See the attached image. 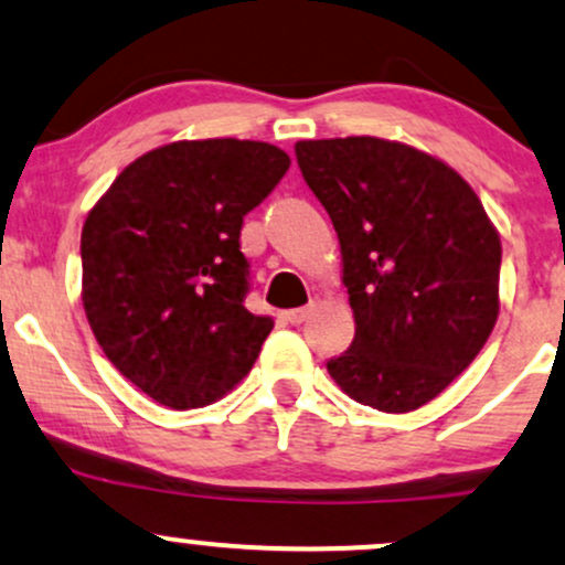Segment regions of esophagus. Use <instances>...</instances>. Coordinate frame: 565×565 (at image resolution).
<instances>
[{"label": "esophagus", "instance_id": "esophagus-1", "mask_svg": "<svg viewBox=\"0 0 565 565\" xmlns=\"http://www.w3.org/2000/svg\"><path fill=\"white\" fill-rule=\"evenodd\" d=\"M316 310V305H305V308H295V310H287V321L291 323V327H300V323H305L310 319V313Z\"/></svg>", "mask_w": 565, "mask_h": 565}]
</instances>
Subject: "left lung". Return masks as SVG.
<instances>
[{
	"mask_svg": "<svg viewBox=\"0 0 565 565\" xmlns=\"http://www.w3.org/2000/svg\"><path fill=\"white\" fill-rule=\"evenodd\" d=\"M305 183L340 238L355 337L327 364L380 412L425 406L472 364L499 316L502 242L446 161L372 135L297 140Z\"/></svg>",
	"mask_w": 565,
	"mask_h": 565,
	"instance_id": "left-lung-1",
	"label": "left lung"
}]
</instances>
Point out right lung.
I'll list each match as a JSON object with an SVG mask.
<instances>
[{
	"instance_id": "1",
	"label": "right lung",
	"mask_w": 565,
	"mask_h": 565,
	"mask_svg": "<svg viewBox=\"0 0 565 565\" xmlns=\"http://www.w3.org/2000/svg\"><path fill=\"white\" fill-rule=\"evenodd\" d=\"M289 170L260 140H174L142 153L82 228V302L97 345L157 404H215L249 374L270 316L244 308L246 212Z\"/></svg>"
}]
</instances>
